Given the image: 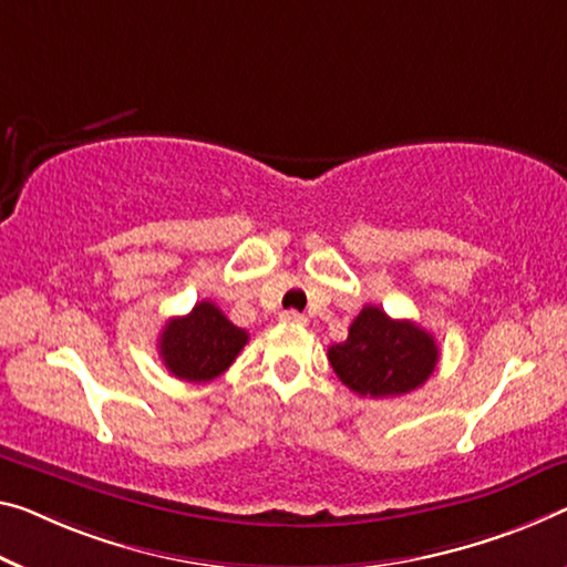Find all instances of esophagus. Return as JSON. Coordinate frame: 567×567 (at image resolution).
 <instances>
[{
  "label": "esophagus",
  "mask_w": 567,
  "mask_h": 567,
  "mask_svg": "<svg viewBox=\"0 0 567 567\" xmlns=\"http://www.w3.org/2000/svg\"><path fill=\"white\" fill-rule=\"evenodd\" d=\"M281 321H284V324H307V317L291 309V311H284L281 313Z\"/></svg>",
  "instance_id": "esophagus-1"
}]
</instances>
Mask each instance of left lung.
Masks as SVG:
<instances>
[{
  "instance_id": "1",
  "label": "left lung",
  "mask_w": 567,
  "mask_h": 567,
  "mask_svg": "<svg viewBox=\"0 0 567 567\" xmlns=\"http://www.w3.org/2000/svg\"><path fill=\"white\" fill-rule=\"evenodd\" d=\"M329 364L362 398H395L421 388L439 362V344L411 319L364 307L344 342L329 347Z\"/></svg>"
}]
</instances>
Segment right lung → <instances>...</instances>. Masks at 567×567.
I'll use <instances>...</instances> for the list:
<instances>
[{"instance_id":"obj_1","label":"right lung","mask_w":567,"mask_h":567,"mask_svg":"<svg viewBox=\"0 0 567 567\" xmlns=\"http://www.w3.org/2000/svg\"><path fill=\"white\" fill-rule=\"evenodd\" d=\"M248 342L213 301H199L185 317H174L159 334V357L174 378L207 382L220 378Z\"/></svg>"}]
</instances>
